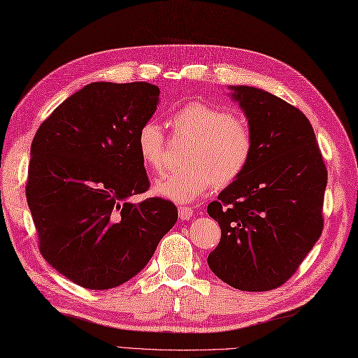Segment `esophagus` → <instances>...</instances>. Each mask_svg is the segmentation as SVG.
Listing matches in <instances>:
<instances>
[{
    "label": "esophagus",
    "mask_w": 358,
    "mask_h": 358,
    "mask_svg": "<svg viewBox=\"0 0 358 358\" xmlns=\"http://www.w3.org/2000/svg\"><path fill=\"white\" fill-rule=\"evenodd\" d=\"M179 217L182 220H191L194 215V209L191 206H179Z\"/></svg>",
    "instance_id": "34e87169"
}]
</instances>
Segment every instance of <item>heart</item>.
Wrapping results in <instances>:
<instances>
[{"mask_svg":"<svg viewBox=\"0 0 358 358\" xmlns=\"http://www.w3.org/2000/svg\"><path fill=\"white\" fill-rule=\"evenodd\" d=\"M170 124L176 134L191 138L187 167L155 182V193L185 203L205 194L215 184L226 187L246 170L254 150V136L245 120L205 101H189L174 110ZM164 134L153 120L136 134V149L147 170L164 167Z\"/></svg>","mask_w":358,"mask_h":358,"instance_id":"heart-1","label":"heart"}]
</instances>
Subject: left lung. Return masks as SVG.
<instances>
[{"label": "left lung", "instance_id": "1", "mask_svg": "<svg viewBox=\"0 0 358 358\" xmlns=\"http://www.w3.org/2000/svg\"><path fill=\"white\" fill-rule=\"evenodd\" d=\"M254 136L246 170L208 205L222 238L208 255L234 289L267 292L296 272L319 240L327 167L308 118L254 86H229Z\"/></svg>", "mask_w": 358, "mask_h": 358}]
</instances>
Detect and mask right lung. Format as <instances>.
I'll list each match as a JSON object with an SVG mask.
<instances>
[{
    "label": "right lung",
    "instance_id": "add662e5",
    "mask_svg": "<svg viewBox=\"0 0 358 358\" xmlns=\"http://www.w3.org/2000/svg\"><path fill=\"white\" fill-rule=\"evenodd\" d=\"M159 103L147 82H94L43 121L25 194L47 263L90 290L113 289L147 266L178 220L169 200L129 202L149 178L136 134Z\"/></svg>",
    "mask_w": 358,
    "mask_h": 358
}]
</instances>
